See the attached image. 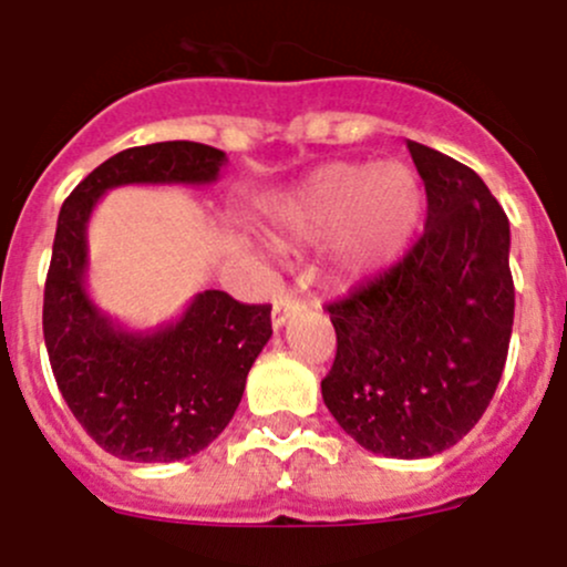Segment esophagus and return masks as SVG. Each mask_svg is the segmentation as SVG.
Listing matches in <instances>:
<instances>
[{"instance_id":"1","label":"esophagus","mask_w":567,"mask_h":567,"mask_svg":"<svg viewBox=\"0 0 567 567\" xmlns=\"http://www.w3.org/2000/svg\"><path fill=\"white\" fill-rule=\"evenodd\" d=\"M301 301L299 299H293V296H282V299L277 301V305H274V312H271V323H274V329H282L285 323L290 321V316H296V312L301 310Z\"/></svg>"}]
</instances>
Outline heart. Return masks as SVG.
Returning a JSON list of instances; mask_svg holds the SVG:
<instances>
[{"instance_id":"heart-1","label":"heart","mask_w":567,"mask_h":567,"mask_svg":"<svg viewBox=\"0 0 567 567\" xmlns=\"http://www.w3.org/2000/svg\"><path fill=\"white\" fill-rule=\"evenodd\" d=\"M421 213V179L404 163H329L279 202L277 221L301 240L332 234L334 268L371 274L406 249Z\"/></svg>"}]
</instances>
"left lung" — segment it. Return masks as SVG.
Wrapping results in <instances>:
<instances>
[{
  "label": "left lung",
  "mask_w": 567,
  "mask_h": 567,
  "mask_svg": "<svg viewBox=\"0 0 567 567\" xmlns=\"http://www.w3.org/2000/svg\"><path fill=\"white\" fill-rule=\"evenodd\" d=\"M426 188L417 244L327 307L338 334L323 404L373 454L421 460L463 441L507 362L509 221L476 172L406 141Z\"/></svg>",
  "instance_id": "1"
}]
</instances>
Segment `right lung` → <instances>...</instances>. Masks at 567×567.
I'll return each instance as SVG.
<instances>
[{
    "mask_svg": "<svg viewBox=\"0 0 567 567\" xmlns=\"http://www.w3.org/2000/svg\"><path fill=\"white\" fill-rule=\"evenodd\" d=\"M227 155L194 141L124 150L63 202L43 288V340L65 404L113 457L177 463L210 446L233 421L246 377L271 338V305L202 290L177 321L135 332L93 305L87 221L121 185H210Z\"/></svg>",
    "mask_w": 567,
    "mask_h": 567,
    "instance_id": "1",
    "label": "right lung"
}]
</instances>
